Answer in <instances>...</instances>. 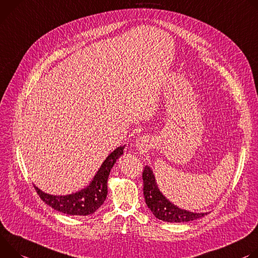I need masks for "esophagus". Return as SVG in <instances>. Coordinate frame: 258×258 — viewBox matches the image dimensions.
<instances>
[{
    "label": "esophagus",
    "mask_w": 258,
    "mask_h": 258,
    "mask_svg": "<svg viewBox=\"0 0 258 258\" xmlns=\"http://www.w3.org/2000/svg\"><path fill=\"white\" fill-rule=\"evenodd\" d=\"M136 148H137V150L142 151V152L148 150V148H149V140L147 138H144V137L138 138L136 140Z\"/></svg>",
    "instance_id": "1"
}]
</instances>
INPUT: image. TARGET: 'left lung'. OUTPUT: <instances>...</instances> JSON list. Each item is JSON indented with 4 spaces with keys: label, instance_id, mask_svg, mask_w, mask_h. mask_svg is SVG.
<instances>
[{
    "label": "left lung",
    "instance_id": "1",
    "mask_svg": "<svg viewBox=\"0 0 258 258\" xmlns=\"http://www.w3.org/2000/svg\"><path fill=\"white\" fill-rule=\"evenodd\" d=\"M142 179L146 203L158 219L172 223L187 222L207 215V213H196L181 209L170 202L159 189L153 170L148 165L144 169Z\"/></svg>",
    "mask_w": 258,
    "mask_h": 258
}]
</instances>
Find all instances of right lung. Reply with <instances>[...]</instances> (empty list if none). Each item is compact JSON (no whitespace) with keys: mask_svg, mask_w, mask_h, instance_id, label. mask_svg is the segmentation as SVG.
<instances>
[{"mask_svg":"<svg viewBox=\"0 0 258 258\" xmlns=\"http://www.w3.org/2000/svg\"><path fill=\"white\" fill-rule=\"evenodd\" d=\"M126 146L111 152L101 164L89 185L85 188L64 196H55L35 188L43 201L53 209L69 215L86 216L94 213L105 201L107 196V178L117 160L124 154Z\"/></svg>","mask_w":258,"mask_h":258,"instance_id":"add662e5","label":"right lung"}]
</instances>
